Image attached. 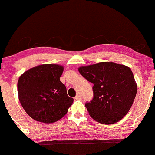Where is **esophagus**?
Listing matches in <instances>:
<instances>
[{
  "label": "esophagus",
  "mask_w": 155,
  "mask_h": 155,
  "mask_svg": "<svg viewBox=\"0 0 155 155\" xmlns=\"http://www.w3.org/2000/svg\"><path fill=\"white\" fill-rule=\"evenodd\" d=\"M74 99H75V100H81V95H80V94H78V95L75 96V98H74Z\"/></svg>",
  "instance_id": "34e87169"
}]
</instances>
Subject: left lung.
<instances>
[{
    "label": "left lung",
    "instance_id": "obj_1",
    "mask_svg": "<svg viewBox=\"0 0 155 155\" xmlns=\"http://www.w3.org/2000/svg\"><path fill=\"white\" fill-rule=\"evenodd\" d=\"M78 71L94 84L93 98L85 104L91 117L104 125L120 121L128 113L137 86L129 67L111 62L81 66Z\"/></svg>",
    "mask_w": 155,
    "mask_h": 155
}]
</instances>
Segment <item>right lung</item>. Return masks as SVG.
Returning a JSON list of instances; mask_svg holds the SVG:
<instances>
[{"label":"right lung","mask_w":155,"mask_h":155,"mask_svg":"<svg viewBox=\"0 0 155 155\" xmlns=\"http://www.w3.org/2000/svg\"><path fill=\"white\" fill-rule=\"evenodd\" d=\"M63 66L44 64L24 72L18 81L19 101L25 112L38 122L53 123L68 112L73 99L60 81Z\"/></svg>","instance_id":"right-lung-1"}]
</instances>
